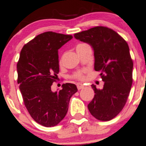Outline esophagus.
<instances>
[{"mask_svg":"<svg viewBox=\"0 0 146 146\" xmlns=\"http://www.w3.org/2000/svg\"><path fill=\"white\" fill-rule=\"evenodd\" d=\"M77 88L78 90H81L84 88V85L83 84L80 83V82H79V83H77Z\"/></svg>","mask_w":146,"mask_h":146,"instance_id":"34e87169","label":"esophagus"}]
</instances>
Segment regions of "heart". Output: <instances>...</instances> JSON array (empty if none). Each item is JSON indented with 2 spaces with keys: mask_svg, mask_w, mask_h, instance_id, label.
Masks as SVG:
<instances>
[{
  "mask_svg": "<svg viewBox=\"0 0 146 146\" xmlns=\"http://www.w3.org/2000/svg\"><path fill=\"white\" fill-rule=\"evenodd\" d=\"M82 44H79V45H82ZM73 77L76 79H78V80H81V79L83 78V74H82V72L81 71L77 72L76 73H75Z\"/></svg>",
  "mask_w": 146,
  "mask_h": 146,
  "instance_id": "1",
  "label": "heart"
}]
</instances>
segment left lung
Instances as JSON below:
<instances>
[{
  "instance_id": "8db88e82",
  "label": "left lung",
  "mask_w": 146,
  "mask_h": 146,
  "mask_svg": "<svg viewBox=\"0 0 146 146\" xmlns=\"http://www.w3.org/2000/svg\"><path fill=\"white\" fill-rule=\"evenodd\" d=\"M74 37L93 48L94 68L104 82L101 90L91 85L95 95L88 110L98 120H111L124 107L133 82L129 45L115 31L101 26L75 34Z\"/></svg>"
}]
</instances>
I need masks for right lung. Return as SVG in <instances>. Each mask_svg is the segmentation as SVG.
<instances>
[{"mask_svg":"<svg viewBox=\"0 0 146 146\" xmlns=\"http://www.w3.org/2000/svg\"><path fill=\"white\" fill-rule=\"evenodd\" d=\"M72 38L44 32L26 44L20 52L17 83L25 105L32 119L46 127L56 126L64 118L70 98L78 91L72 83L64 84L59 91L51 89L59 72L58 49Z\"/></svg>","mask_w":146,"mask_h":146,"instance_id":"obj_1","label":"right lung"}]
</instances>
